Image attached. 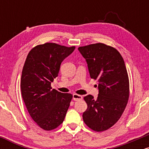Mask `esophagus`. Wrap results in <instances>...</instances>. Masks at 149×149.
Instances as JSON below:
<instances>
[{
  "label": "esophagus",
  "instance_id": "1",
  "mask_svg": "<svg viewBox=\"0 0 149 149\" xmlns=\"http://www.w3.org/2000/svg\"><path fill=\"white\" fill-rule=\"evenodd\" d=\"M73 100L74 101H80L83 100V97L81 95H77V94H73Z\"/></svg>",
  "mask_w": 149,
  "mask_h": 149
}]
</instances>
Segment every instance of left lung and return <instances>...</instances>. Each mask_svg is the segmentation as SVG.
Masks as SVG:
<instances>
[{
    "instance_id": "8db88e82",
    "label": "left lung",
    "mask_w": 149,
    "mask_h": 149,
    "mask_svg": "<svg viewBox=\"0 0 149 149\" xmlns=\"http://www.w3.org/2000/svg\"><path fill=\"white\" fill-rule=\"evenodd\" d=\"M78 50L87 61L91 78L98 80L97 98L90 95L84 97L88 109L83 121L92 130L105 131L120 119L129 99L125 61L117 49L100 42L79 47Z\"/></svg>"
}]
</instances>
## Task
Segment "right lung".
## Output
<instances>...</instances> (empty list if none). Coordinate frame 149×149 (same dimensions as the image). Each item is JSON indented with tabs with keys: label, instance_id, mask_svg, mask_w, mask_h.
Segmentation results:
<instances>
[{
	"label": "right lung",
	"instance_id": "1",
	"mask_svg": "<svg viewBox=\"0 0 149 149\" xmlns=\"http://www.w3.org/2000/svg\"><path fill=\"white\" fill-rule=\"evenodd\" d=\"M75 49L53 42L31 49L21 77L22 96L31 117L45 130H52L64 121L73 95L52 89L61 63Z\"/></svg>",
	"mask_w": 149,
	"mask_h": 149
}]
</instances>
